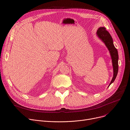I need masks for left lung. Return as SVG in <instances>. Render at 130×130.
<instances>
[{
    "label": "left lung",
    "mask_w": 130,
    "mask_h": 130,
    "mask_svg": "<svg viewBox=\"0 0 130 130\" xmlns=\"http://www.w3.org/2000/svg\"><path fill=\"white\" fill-rule=\"evenodd\" d=\"M96 34L99 38L101 39L102 42L105 44L109 52H110L111 56L113 68V77L111 81L110 85L108 86H110V85L115 80L118 73L119 55L118 50L113 44L112 37H111L110 33L106 30L105 27H100L98 29Z\"/></svg>",
    "instance_id": "8db88e82"
}]
</instances>
